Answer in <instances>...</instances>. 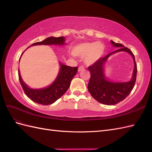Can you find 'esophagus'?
I'll return each instance as SVG.
<instances>
[{
  "instance_id": "obj_1",
  "label": "esophagus",
  "mask_w": 152,
  "mask_h": 152,
  "mask_svg": "<svg viewBox=\"0 0 152 152\" xmlns=\"http://www.w3.org/2000/svg\"><path fill=\"white\" fill-rule=\"evenodd\" d=\"M84 68H85V67L84 66H80L79 67V69H78V70H79V72H80V71L84 70Z\"/></svg>"
}]
</instances>
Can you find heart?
Segmentation results:
<instances>
[{"label":"heart","mask_w":152,"mask_h":152,"mask_svg":"<svg viewBox=\"0 0 152 152\" xmlns=\"http://www.w3.org/2000/svg\"><path fill=\"white\" fill-rule=\"evenodd\" d=\"M104 51V45L101 42H85L77 45L73 49L76 56L84 57L87 65H92L102 56Z\"/></svg>","instance_id":"obj_1"}]
</instances>
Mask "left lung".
<instances>
[{"label": "left lung", "mask_w": 152, "mask_h": 152, "mask_svg": "<svg viewBox=\"0 0 152 152\" xmlns=\"http://www.w3.org/2000/svg\"><path fill=\"white\" fill-rule=\"evenodd\" d=\"M114 47L120 48L118 50L107 54L104 57L100 58L91 66L88 67L91 73L89 81L88 91L91 95L98 102L107 105L116 104L123 101L131 93L134 88L136 80L137 65L134 54L131 50L124 47L122 44L115 43L111 40ZM126 51L132 56L135 62V68L132 80L127 83H113L108 81L104 76L103 65L108 57L113 53Z\"/></svg>", "instance_id": "obj_1"}]
</instances>
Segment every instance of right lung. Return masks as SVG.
I'll list each match as a JSON object with an SVG mask.
<instances>
[{
	"mask_svg": "<svg viewBox=\"0 0 152 152\" xmlns=\"http://www.w3.org/2000/svg\"><path fill=\"white\" fill-rule=\"evenodd\" d=\"M64 45L65 38L63 37H50L42 42L34 43L31 45ZM61 68L59 74L53 83L46 88L40 89H30L23 81L20 70L18 72L20 82L25 94L31 100L38 104L49 105L54 103L66 93L70 85V82L77 72L78 68L71 67L63 65L60 63Z\"/></svg>",
	"mask_w": 152,
	"mask_h": 152,
	"instance_id": "right-lung-1",
	"label": "right lung"
}]
</instances>
